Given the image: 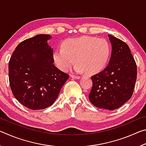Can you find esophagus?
<instances>
[{
  "label": "esophagus",
  "instance_id": "obj_1",
  "mask_svg": "<svg viewBox=\"0 0 146 146\" xmlns=\"http://www.w3.org/2000/svg\"><path fill=\"white\" fill-rule=\"evenodd\" d=\"M71 77L73 78H75V79H80L81 78L80 76H78V75H71Z\"/></svg>",
  "mask_w": 146,
  "mask_h": 146
}]
</instances>
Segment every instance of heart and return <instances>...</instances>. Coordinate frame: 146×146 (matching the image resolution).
<instances>
[{"label": "heart", "instance_id": "obj_1", "mask_svg": "<svg viewBox=\"0 0 146 146\" xmlns=\"http://www.w3.org/2000/svg\"><path fill=\"white\" fill-rule=\"evenodd\" d=\"M110 55L111 46L107 40L85 36L66 40L62 49L54 53L53 59L57 67L63 71L70 70L76 60V71H88L89 73L95 74L106 68Z\"/></svg>", "mask_w": 146, "mask_h": 146}]
</instances>
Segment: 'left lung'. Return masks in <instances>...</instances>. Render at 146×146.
<instances>
[{
    "label": "left lung",
    "instance_id": "8db88e82",
    "mask_svg": "<svg viewBox=\"0 0 146 146\" xmlns=\"http://www.w3.org/2000/svg\"><path fill=\"white\" fill-rule=\"evenodd\" d=\"M111 55L104 70L91 76L89 99L96 107L114 110L129 100L137 80V65L131 50L122 40L108 35Z\"/></svg>",
    "mask_w": 146,
    "mask_h": 146
}]
</instances>
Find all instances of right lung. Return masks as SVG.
<instances>
[{
	"instance_id": "1",
	"label": "right lung",
	"mask_w": 146,
	"mask_h": 146,
	"mask_svg": "<svg viewBox=\"0 0 146 146\" xmlns=\"http://www.w3.org/2000/svg\"><path fill=\"white\" fill-rule=\"evenodd\" d=\"M51 36L40 34L20 43L9 62V85L14 97L30 110H44L55 102L69 78L54 65Z\"/></svg>"
}]
</instances>
